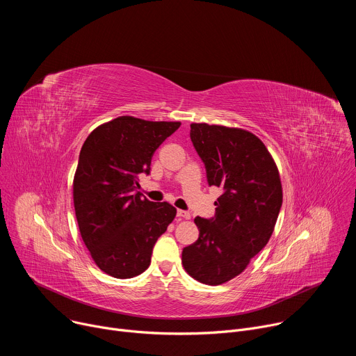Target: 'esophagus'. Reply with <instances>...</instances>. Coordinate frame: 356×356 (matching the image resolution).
I'll list each match as a JSON object with an SVG mask.
<instances>
[{
  "mask_svg": "<svg viewBox=\"0 0 356 356\" xmlns=\"http://www.w3.org/2000/svg\"><path fill=\"white\" fill-rule=\"evenodd\" d=\"M177 217L183 218V220H190L191 214L188 211H183V210H177Z\"/></svg>",
  "mask_w": 356,
  "mask_h": 356,
  "instance_id": "esophagus-1",
  "label": "esophagus"
}]
</instances>
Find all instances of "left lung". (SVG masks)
<instances>
[{
	"mask_svg": "<svg viewBox=\"0 0 356 356\" xmlns=\"http://www.w3.org/2000/svg\"><path fill=\"white\" fill-rule=\"evenodd\" d=\"M190 138L206 165L210 186L224 193L216 217H195L198 239L181 252L184 270L210 286L241 275L270 239L283 201L277 166L252 132L224 125H190Z\"/></svg>",
	"mask_w": 356,
	"mask_h": 356,
	"instance_id": "1",
	"label": "left lung"
}]
</instances>
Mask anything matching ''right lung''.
<instances>
[{
	"instance_id": "right-lung-1",
	"label": "right lung",
	"mask_w": 356,
	"mask_h": 356,
	"mask_svg": "<svg viewBox=\"0 0 356 356\" xmlns=\"http://www.w3.org/2000/svg\"><path fill=\"white\" fill-rule=\"evenodd\" d=\"M179 127L122 115L97 127L81 146L73 179L76 218L94 264L113 277L145 272L158 238L176 217L169 202L142 198L136 188L155 150Z\"/></svg>"
}]
</instances>
